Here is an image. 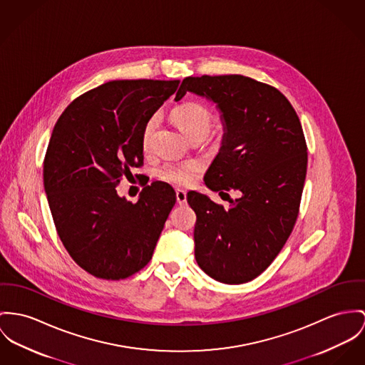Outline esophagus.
Returning a JSON list of instances; mask_svg holds the SVG:
<instances>
[{"instance_id":"34e87169","label":"esophagus","mask_w":365,"mask_h":365,"mask_svg":"<svg viewBox=\"0 0 365 365\" xmlns=\"http://www.w3.org/2000/svg\"><path fill=\"white\" fill-rule=\"evenodd\" d=\"M176 200L180 205L185 204L186 202V192L182 190V189H176Z\"/></svg>"}]
</instances>
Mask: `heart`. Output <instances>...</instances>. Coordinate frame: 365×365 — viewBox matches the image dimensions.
Listing matches in <instances>:
<instances>
[{"label":"heart","instance_id":"heart-1","mask_svg":"<svg viewBox=\"0 0 365 365\" xmlns=\"http://www.w3.org/2000/svg\"><path fill=\"white\" fill-rule=\"evenodd\" d=\"M172 118L180 130L190 139L205 138L212 128L214 115L200 103H186L173 110ZM160 116L158 113H153L143 125L141 129V145L144 150L148 148L151 138L158 126ZM201 172V167L196 161L186 163H165L157 170V176L172 185L178 186H189L192 185Z\"/></svg>","mask_w":365,"mask_h":365}]
</instances>
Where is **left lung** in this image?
Wrapping results in <instances>:
<instances>
[{
  "label": "left lung",
  "instance_id": "obj_1",
  "mask_svg": "<svg viewBox=\"0 0 365 365\" xmlns=\"http://www.w3.org/2000/svg\"><path fill=\"white\" fill-rule=\"evenodd\" d=\"M187 91L222 113V147L204 176L207 187L221 197L239 192L227 210L187 193L197 215V264L215 281L246 283L271 265L296 224L307 173L303 128L278 88L247 76H190L175 100Z\"/></svg>",
  "mask_w": 365,
  "mask_h": 365
}]
</instances>
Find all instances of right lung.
<instances>
[{"label": "right lung", "mask_w": 365, "mask_h": 365, "mask_svg": "<svg viewBox=\"0 0 365 365\" xmlns=\"http://www.w3.org/2000/svg\"><path fill=\"white\" fill-rule=\"evenodd\" d=\"M179 81H113L73 100L56 120L44 158V190L58 236L90 275L125 279L153 257L176 193L144 183L138 202L118 196L130 168L143 165L144 122Z\"/></svg>", "instance_id": "add662e5"}]
</instances>
